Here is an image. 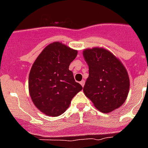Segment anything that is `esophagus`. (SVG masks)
<instances>
[{
	"instance_id": "1",
	"label": "esophagus",
	"mask_w": 148,
	"mask_h": 148,
	"mask_svg": "<svg viewBox=\"0 0 148 148\" xmlns=\"http://www.w3.org/2000/svg\"><path fill=\"white\" fill-rule=\"evenodd\" d=\"M80 84H81V85L83 87V86L85 85V81H84V80H82V81L80 82Z\"/></svg>"
}]
</instances>
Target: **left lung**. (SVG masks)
<instances>
[{
    "label": "left lung",
    "instance_id": "obj_1",
    "mask_svg": "<svg viewBox=\"0 0 148 148\" xmlns=\"http://www.w3.org/2000/svg\"><path fill=\"white\" fill-rule=\"evenodd\" d=\"M89 75L83 91L102 113H110L124 103L129 91L125 67L115 55L103 47L87 48L82 52Z\"/></svg>",
    "mask_w": 148,
    "mask_h": 148
}]
</instances>
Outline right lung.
Returning a JSON list of instances; mask_svg holds the SVG:
<instances>
[{
  "label": "right lung",
  "instance_id": "right-lung-1",
  "mask_svg": "<svg viewBox=\"0 0 148 148\" xmlns=\"http://www.w3.org/2000/svg\"><path fill=\"white\" fill-rule=\"evenodd\" d=\"M77 53L76 50L55 41L46 46L33 63L29 77V95L45 115H61L82 89L69 69Z\"/></svg>",
  "mask_w": 148,
  "mask_h": 148
}]
</instances>
